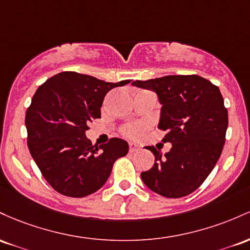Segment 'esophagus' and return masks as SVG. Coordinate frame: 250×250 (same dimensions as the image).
Wrapping results in <instances>:
<instances>
[{"label":"esophagus","instance_id":"esophagus-1","mask_svg":"<svg viewBox=\"0 0 250 250\" xmlns=\"http://www.w3.org/2000/svg\"><path fill=\"white\" fill-rule=\"evenodd\" d=\"M128 148H130L131 152H133V151L139 150L140 146H139V144H137V143H134V142H130V143H128Z\"/></svg>","mask_w":250,"mask_h":250}]
</instances>
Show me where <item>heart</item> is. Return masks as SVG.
Masks as SVG:
<instances>
[{
    "mask_svg": "<svg viewBox=\"0 0 250 250\" xmlns=\"http://www.w3.org/2000/svg\"><path fill=\"white\" fill-rule=\"evenodd\" d=\"M146 125L143 124V123H132V124L126 125L123 128V133L127 137H138L145 131Z\"/></svg>",
    "mask_w": 250,
    "mask_h": 250,
    "instance_id": "b5f03b06",
    "label": "heart"
}]
</instances>
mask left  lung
Segmentation results:
<instances>
[{
	"instance_id": "left-lung-1",
	"label": "left lung",
	"mask_w": 250,
	"mask_h": 250,
	"mask_svg": "<svg viewBox=\"0 0 250 250\" xmlns=\"http://www.w3.org/2000/svg\"><path fill=\"white\" fill-rule=\"evenodd\" d=\"M132 85L158 95V128L167 132L163 142L172 145L164 155L146 146L155 164L140 177L148 189L164 197L190 195L214 169L226 142L228 111L220 89L196 74L137 80Z\"/></svg>"
}]
</instances>
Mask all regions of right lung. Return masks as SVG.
Instances as JSON below:
<instances>
[{
	"label": "right lung",
	"instance_id": "right-lung-1",
	"mask_svg": "<svg viewBox=\"0 0 250 250\" xmlns=\"http://www.w3.org/2000/svg\"><path fill=\"white\" fill-rule=\"evenodd\" d=\"M130 80L106 83L77 72H61L36 89L26 112L27 144L50 187L68 197H85L102 188L128 144L111 138L93 146L85 132L100 118L104 98Z\"/></svg>",
	"mask_w": 250,
	"mask_h": 250
}]
</instances>
